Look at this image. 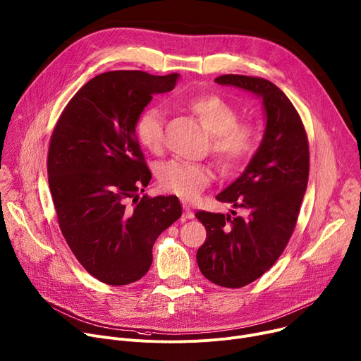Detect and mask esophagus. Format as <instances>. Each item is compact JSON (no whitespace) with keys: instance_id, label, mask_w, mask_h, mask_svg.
<instances>
[{"instance_id":"esophagus-1","label":"esophagus","mask_w":361,"mask_h":361,"mask_svg":"<svg viewBox=\"0 0 361 361\" xmlns=\"http://www.w3.org/2000/svg\"><path fill=\"white\" fill-rule=\"evenodd\" d=\"M183 219H194V211H192V208H190V205H188L186 202H183Z\"/></svg>"}]
</instances>
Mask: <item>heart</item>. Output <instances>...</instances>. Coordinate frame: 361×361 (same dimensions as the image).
Returning <instances> with one entry per match:
<instances>
[{"instance_id":"heart-1","label":"heart","mask_w":361,"mask_h":361,"mask_svg":"<svg viewBox=\"0 0 361 361\" xmlns=\"http://www.w3.org/2000/svg\"><path fill=\"white\" fill-rule=\"evenodd\" d=\"M188 109L195 114L211 134L209 148L224 171L236 169L255 153L259 130L252 122H239V112L224 97L208 93L186 100ZM135 137L148 152L159 153L164 144V114L148 108L135 121ZM213 179V169L204 163L172 160L159 171L163 189L183 200H195Z\"/></svg>"}]
</instances>
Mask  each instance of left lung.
Instances as JSON below:
<instances>
[{"label":"left lung","instance_id":"left-lung-1","mask_svg":"<svg viewBox=\"0 0 361 361\" xmlns=\"http://www.w3.org/2000/svg\"><path fill=\"white\" fill-rule=\"evenodd\" d=\"M262 99L267 126L245 172L216 197L243 208L246 216L198 211L207 240L197 252L205 279L227 288L258 280L280 258L299 217L309 178V142L303 122L275 84L265 78L226 74L216 78Z\"/></svg>","mask_w":361,"mask_h":361}]
</instances>
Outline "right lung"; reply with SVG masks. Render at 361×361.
I'll list each match as a JSON object with an SVG mask.
<instances>
[{"label":"right lung","instance_id":"1","mask_svg":"<svg viewBox=\"0 0 361 361\" xmlns=\"http://www.w3.org/2000/svg\"><path fill=\"white\" fill-rule=\"evenodd\" d=\"M179 74L109 71L92 78L61 114L48 152L58 224L74 257L99 281L126 286L153 262L160 233L180 216L175 195L138 198L152 179L135 121Z\"/></svg>","mask_w":361,"mask_h":361}]
</instances>
